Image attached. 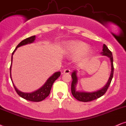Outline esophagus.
Wrapping results in <instances>:
<instances>
[{
    "label": "esophagus",
    "instance_id": "esophagus-1",
    "mask_svg": "<svg viewBox=\"0 0 126 126\" xmlns=\"http://www.w3.org/2000/svg\"><path fill=\"white\" fill-rule=\"evenodd\" d=\"M70 71H71V70L69 69V68H66L65 69H64V70H63V73L64 74H68L70 73Z\"/></svg>",
    "mask_w": 126,
    "mask_h": 126
}]
</instances>
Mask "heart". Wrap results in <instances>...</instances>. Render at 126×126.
Segmentation results:
<instances>
[{"instance_id":"heart-1","label":"heart","mask_w":126,"mask_h":126,"mask_svg":"<svg viewBox=\"0 0 126 126\" xmlns=\"http://www.w3.org/2000/svg\"><path fill=\"white\" fill-rule=\"evenodd\" d=\"M65 52L67 54L78 56V60L80 61L86 60L92 54V49L88 47V45L81 41L69 42L65 47Z\"/></svg>"}]
</instances>
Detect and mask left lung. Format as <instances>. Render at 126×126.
Masks as SVG:
<instances>
[{
  "instance_id": "left-lung-1",
  "label": "left lung",
  "mask_w": 126,
  "mask_h": 126,
  "mask_svg": "<svg viewBox=\"0 0 126 126\" xmlns=\"http://www.w3.org/2000/svg\"><path fill=\"white\" fill-rule=\"evenodd\" d=\"M102 55H106L110 59V62H111V74L110 76L109 79L108 83H106V85L103 87L102 89H101L99 91L94 92H91V93H88V92H80L76 91L75 87L76 85H77V82H78V78L77 76V71H74V72H72V74H71V77H72V83H71V92L73 96L76 99H77L78 100L80 101V102H91L95 99L99 98L101 96L103 95L106 92V91H108L109 86L110 84L111 80H112L113 77V72H114V66H113V55L112 53L110 51L109 49L106 45H103V52H102Z\"/></svg>"
}]
</instances>
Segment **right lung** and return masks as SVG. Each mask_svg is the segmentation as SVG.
Masks as SVG:
<instances>
[{"mask_svg": "<svg viewBox=\"0 0 126 126\" xmlns=\"http://www.w3.org/2000/svg\"><path fill=\"white\" fill-rule=\"evenodd\" d=\"M35 39V36L33 35V36L30 37L29 38H26L24 40H23L22 41H21L17 45V46L16 47L15 50L13 52H12V60H13V55L14 54V52H15V51L16 50L17 48L18 47H19L20 46H24V45L27 44H30V43H32V42H34ZM12 63H11V65L10 67V78H12L11 77V69H12ZM61 75L60 72H55V74H53L51 77H49V78L47 80L46 83L41 87V88H40L39 89L37 90V91L33 92L32 93H23L21 92L17 89V88H16L15 85L13 83L14 88H15V91H16L17 94L19 95L20 97H21L22 98L26 99V100L31 101V102H40L44 100L50 94V91L52 88V84L54 83V82L57 80V79L58 78V77H60Z\"/></svg>", "mask_w": 126, "mask_h": 126, "instance_id": "add662e5", "label": "right lung"}]
</instances>
